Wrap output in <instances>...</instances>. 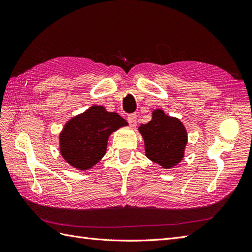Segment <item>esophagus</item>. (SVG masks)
Instances as JSON below:
<instances>
[{
  "instance_id": "1",
  "label": "esophagus",
  "mask_w": 252,
  "mask_h": 252,
  "mask_svg": "<svg viewBox=\"0 0 252 252\" xmlns=\"http://www.w3.org/2000/svg\"><path fill=\"white\" fill-rule=\"evenodd\" d=\"M127 121H128L129 125H130L131 127H135L136 126V114H129L127 118Z\"/></svg>"
}]
</instances>
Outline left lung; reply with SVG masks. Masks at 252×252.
Wrapping results in <instances>:
<instances>
[{
	"mask_svg": "<svg viewBox=\"0 0 252 252\" xmlns=\"http://www.w3.org/2000/svg\"><path fill=\"white\" fill-rule=\"evenodd\" d=\"M139 131L145 143V154L150 161L169 169L184 158L187 131L182 122L162 110L152 111V119L142 124Z\"/></svg>",
	"mask_w": 252,
	"mask_h": 252,
	"instance_id": "obj_1",
	"label": "left lung"
}]
</instances>
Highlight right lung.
<instances>
[{
  "label": "right lung",
  "instance_id": "1",
  "mask_svg": "<svg viewBox=\"0 0 252 252\" xmlns=\"http://www.w3.org/2000/svg\"><path fill=\"white\" fill-rule=\"evenodd\" d=\"M127 125L120 114L103 106H91L65 124L60 133L61 155L74 168L88 170L105 156L109 135Z\"/></svg>",
  "mask_w": 252,
  "mask_h": 252
}]
</instances>
